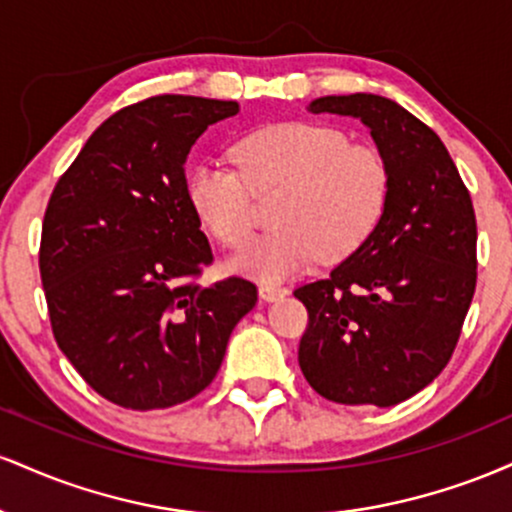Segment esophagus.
Instances as JSON below:
<instances>
[{"mask_svg": "<svg viewBox=\"0 0 512 512\" xmlns=\"http://www.w3.org/2000/svg\"><path fill=\"white\" fill-rule=\"evenodd\" d=\"M286 291L289 289L279 284H260V298H264V301H276V298L284 296Z\"/></svg>", "mask_w": 512, "mask_h": 512, "instance_id": "34e87169", "label": "esophagus"}]
</instances>
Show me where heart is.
<instances>
[{"label": "heart", "mask_w": 512, "mask_h": 512, "mask_svg": "<svg viewBox=\"0 0 512 512\" xmlns=\"http://www.w3.org/2000/svg\"><path fill=\"white\" fill-rule=\"evenodd\" d=\"M233 163H197L185 195L223 248L243 250L255 233V195L279 192V228L233 260V269L279 281L322 257L342 262L373 238L390 204L392 175L378 149L351 142L344 129L281 120L252 129L233 146Z\"/></svg>", "instance_id": "obj_1"}]
</instances>
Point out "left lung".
I'll use <instances>...</instances> for the list:
<instances>
[{"mask_svg": "<svg viewBox=\"0 0 512 512\" xmlns=\"http://www.w3.org/2000/svg\"><path fill=\"white\" fill-rule=\"evenodd\" d=\"M313 113L361 117L390 166L373 238L327 279L293 291L308 310L298 363L337 404L392 407L448 366L477 289V216L431 127L373 93L327 96Z\"/></svg>", "mask_w": 512, "mask_h": 512, "instance_id": "left-lung-1", "label": "left lung"}]
</instances>
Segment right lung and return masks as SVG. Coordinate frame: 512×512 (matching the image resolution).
Masks as SVG:
<instances>
[{
  "label": "right lung",
  "mask_w": 512,
  "mask_h": 512,
  "mask_svg": "<svg viewBox=\"0 0 512 512\" xmlns=\"http://www.w3.org/2000/svg\"><path fill=\"white\" fill-rule=\"evenodd\" d=\"M238 103L151 96L110 115L52 190L40 279L55 342L98 395L125 409L187 402L219 373L257 286L214 262L185 195V158Z\"/></svg>",
  "instance_id": "obj_1"
}]
</instances>
